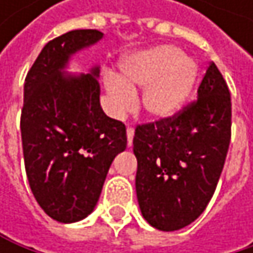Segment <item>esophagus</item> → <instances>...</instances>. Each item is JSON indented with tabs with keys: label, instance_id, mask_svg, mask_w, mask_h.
<instances>
[{
	"label": "esophagus",
	"instance_id": "obj_1",
	"mask_svg": "<svg viewBox=\"0 0 253 253\" xmlns=\"http://www.w3.org/2000/svg\"><path fill=\"white\" fill-rule=\"evenodd\" d=\"M133 136H134V130L131 127H127V146L131 148L133 145Z\"/></svg>",
	"mask_w": 253,
	"mask_h": 253
}]
</instances>
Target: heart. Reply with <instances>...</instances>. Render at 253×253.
Returning a JSON list of instances; mask_svg holds the SVG:
<instances>
[{
	"label": "heart",
	"instance_id": "b5f03b06",
	"mask_svg": "<svg viewBox=\"0 0 253 253\" xmlns=\"http://www.w3.org/2000/svg\"><path fill=\"white\" fill-rule=\"evenodd\" d=\"M198 79V66L173 45H160L126 57L120 76L107 73L104 89L108 113L120 117L134 105L142 87L140 108L154 122L169 120L181 110Z\"/></svg>",
	"mask_w": 253,
	"mask_h": 253
}]
</instances>
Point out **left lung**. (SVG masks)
<instances>
[{
    "mask_svg": "<svg viewBox=\"0 0 253 253\" xmlns=\"http://www.w3.org/2000/svg\"><path fill=\"white\" fill-rule=\"evenodd\" d=\"M230 128V92L214 63L193 104L176 117L136 127V196L152 227L176 231L204 212L224 167Z\"/></svg>",
    "mask_w": 253,
    "mask_h": 253,
    "instance_id": "obj_1",
    "label": "left lung"
}]
</instances>
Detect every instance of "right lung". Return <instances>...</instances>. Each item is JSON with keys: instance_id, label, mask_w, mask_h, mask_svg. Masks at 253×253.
<instances>
[{"instance_id": "right-lung-1", "label": "right lung", "mask_w": 253, "mask_h": 253, "mask_svg": "<svg viewBox=\"0 0 253 253\" xmlns=\"http://www.w3.org/2000/svg\"><path fill=\"white\" fill-rule=\"evenodd\" d=\"M104 33L67 32L49 41L25 80L22 142L27 180L39 207L64 224L96 207L114 158L126 149V127L101 107L99 66L70 73V60Z\"/></svg>"}]
</instances>
